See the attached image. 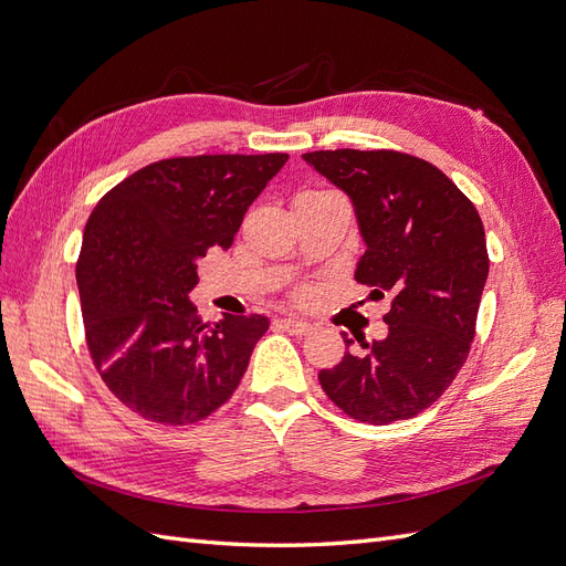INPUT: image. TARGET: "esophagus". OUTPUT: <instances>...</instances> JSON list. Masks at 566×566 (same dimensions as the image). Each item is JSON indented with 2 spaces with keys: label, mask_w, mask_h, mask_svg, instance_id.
<instances>
[{
  "label": "esophagus",
  "mask_w": 566,
  "mask_h": 566,
  "mask_svg": "<svg viewBox=\"0 0 566 566\" xmlns=\"http://www.w3.org/2000/svg\"><path fill=\"white\" fill-rule=\"evenodd\" d=\"M279 325H281V328H283L285 333H290V335H306V333H312V325L306 323V321H302V318H281Z\"/></svg>",
  "instance_id": "34e87169"
}]
</instances>
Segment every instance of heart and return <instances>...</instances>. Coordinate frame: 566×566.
<instances>
[{"mask_svg": "<svg viewBox=\"0 0 566 566\" xmlns=\"http://www.w3.org/2000/svg\"><path fill=\"white\" fill-rule=\"evenodd\" d=\"M310 295H312V290H310V287H302V290H297V293H295V297H297L300 302L310 300Z\"/></svg>", "mask_w": 566, "mask_h": 566, "instance_id": "1", "label": "heart"}]
</instances>
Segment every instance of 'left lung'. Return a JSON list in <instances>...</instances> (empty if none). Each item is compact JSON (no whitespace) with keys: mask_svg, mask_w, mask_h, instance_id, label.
<instances>
[{"mask_svg":"<svg viewBox=\"0 0 566 566\" xmlns=\"http://www.w3.org/2000/svg\"><path fill=\"white\" fill-rule=\"evenodd\" d=\"M302 158L354 202L366 241L356 281L373 297L391 293L387 337L345 352L318 382L358 422L416 418L468 361L489 276L482 219L439 167L408 153L337 148Z\"/></svg>","mask_w":566,"mask_h":566,"instance_id":"obj_1","label":"left lung"}]
</instances>
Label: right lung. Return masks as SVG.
Wrapping results in <instances>:
<instances>
[{
  "label": "right lung",
  "mask_w": 566,
  "mask_h": 566,
  "mask_svg": "<svg viewBox=\"0 0 566 566\" xmlns=\"http://www.w3.org/2000/svg\"><path fill=\"white\" fill-rule=\"evenodd\" d=\"M285 160L287 153L167 158L96 202L77 260L84 339L101 380L134 413L193 424L241 385L269 318L205 323L188 293L200 256L231 248Z\"/></svg>",
  "instance_id": "right-lung-1"
}]
</instances>
